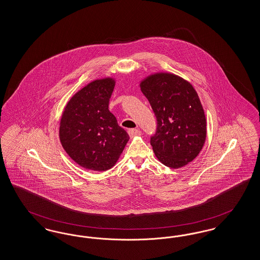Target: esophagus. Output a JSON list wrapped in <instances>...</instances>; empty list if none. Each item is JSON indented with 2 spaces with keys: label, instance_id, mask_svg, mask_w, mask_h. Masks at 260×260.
<instances>
[{
  "label": "esophagus",
  "instance_id": "esophagus-1",
  "mask_svg": "<svg viewBox=\"0 0 260 260\" xmlns=\"http://www.w3.org/2000/svg\"><path fill=\"white\" fill-rule=\"evenodd\" d=\"M127 133H128V135H129L131 137H135V136H138V135H141V132L139 129H137V128H129L127 131Z\"/></svg>",
  "mask_w": 260,
  "mask_h": 260
}]
</instances>
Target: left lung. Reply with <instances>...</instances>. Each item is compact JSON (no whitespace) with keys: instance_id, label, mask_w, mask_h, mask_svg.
I'll list each match as a JSON object with an SVG mask.
<instances>
[{"instance_id":"8db88e82","label":"left lung","mask_w":260,"mask_h":260,"mask_svg":"<svg viewBox=\"0 0 260 260\" xmlns=\"http://www.w3.org/2000/svg\"><path fill=\"white\" fill-rule=\"evenodd\" d=\"M140 88L156 115L151 145L165 166L179 168L198 156L206 139V118L198 93L183 78L159 73L145 78Z\"/></svg>"}]
</instances>
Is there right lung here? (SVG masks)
Masks as SVG:
<instances>
[{
    "mask_svg": "<svg viewBox=\"0 0 260 260\" xmlns=\"http://www.w3.org/2000/svg\"><path fill=\"white\" fill-rule=\"evenodd\" d=\"M113 78L98 79L73 95L62 112L59 136L80 167L105 171L114 167L129 136L108 109Z\"/></svg>",
    "mask_w": 260,
    "mask_h": 260,
    "instance_id": "obj_1",
    "label": "right lung"
}]
</instances>
